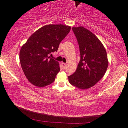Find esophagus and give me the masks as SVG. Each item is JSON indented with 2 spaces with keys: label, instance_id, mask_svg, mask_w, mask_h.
<instances>
[{
  "label": "esophagus",
  "instance_id": "34e87169",
  "mask_svg": "<svg viewBox=\"0 0 128 128\" xmlns=\"http://www.w3.org/2000/svg\"><path fill=\"white\" fill-rule=\"evenodd\" d=\"M62 69H65L66 67V64H65V63H62Z\"/></svg>",
  "mask_w": 128,
  "mask_h": 128
}]
</instances>
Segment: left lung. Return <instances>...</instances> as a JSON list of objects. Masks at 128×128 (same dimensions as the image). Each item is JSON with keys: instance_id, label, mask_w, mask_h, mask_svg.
I'll use <instances>...</instances> for the list:
<instances>
[{"instance_id": "1", "label": "left lung", "mask_w": 128, "mask_h": 128, "mask_svg": "<svg viewBox=\"0 0 128 128\" xmlns=\"http://www.w3.org/2000/svg\"><path fill=\"white\" fill-rule=\"evenodd\" d=\"M79 46L80 60L76 72L68 76L69 83L80 89L96 84L104 76L108 60L104 45L98 38L84 27H73Z\"/></svg>"}]
</instances>
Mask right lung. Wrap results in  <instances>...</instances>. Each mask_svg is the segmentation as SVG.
Listing matches in <instances>:
<instances>
[{
    "label": "right lung",
    "mask_w": 128,
    "mask_h": 128,
    "mask_svg": "<svg viewBox=\"0 0 128 128\" xmlns=\"http://www.w3.org/2000/svg\"><path fill=\"white\" fill-rule=\"evenodd\" d=\"M70 28L63 24L44 26L33 33L22 46L20 64L26 78L33 85L43 87L54 82L60 67L58 62L48 55L57 51Z\"/></svg>",
    "instance_id": "obj_1"
}]
</instances>
